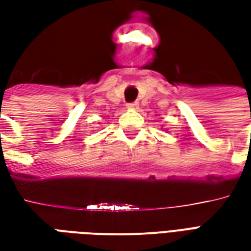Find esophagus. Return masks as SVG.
<instances>
[{
	"label": "esophagus",
	"instance_id": "34e87169",
	"mask_svg": "<svg viewBox=\"0 0 251 251\" xmlns=\"http://www.w3.org/2000/svg\"><path fill=\"white\" fill-rule=\"evenodd\" d=\"M127 109L137 110V109H138V103H137V102H134V103H129V104H127Z\"/></svg>",
	"mask_w": 251,
	"mask_h": 251
}]
</instances>
